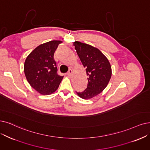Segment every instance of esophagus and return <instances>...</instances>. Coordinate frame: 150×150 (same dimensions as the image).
<instances>
[{
  "label": "esophagus",
  "mask_w": 150,
  "mask_h": 150,
  "mask_svg": "<svg viewBox=\"0 0 150 150\" xmlns=\"http://www.w3.org/2000/svg\"><path fill=\"white\" fill-rule=\"evenodd\" d=\"M72 73H73V71H72L71 69H69V71H68V72L67 74L68 76H71V74H72Z\"/></svg>",
  "instance_id": "1"
}]
</instances>
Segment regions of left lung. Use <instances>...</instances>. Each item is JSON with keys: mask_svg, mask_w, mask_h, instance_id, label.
I'll return each instance as SVG.
<instances>
[{"mask_svg": "<svg viewBox=\"0 0 150 150\" xmlns=\"http://www.w3.org/2000/svg\"><path fill=\"white\" fill-rule=\"evenodd\" d=\"M81 61L86 68L88 84L85 91L76 92L83 99H90L102 92L111 77V64L98 49L91 45L76 41L73 43Z\"/></svg>", "mask_w": 150, "mask_h": 150, "instance_id": "left-lung-1", "label": "left lung"}]
</instances>
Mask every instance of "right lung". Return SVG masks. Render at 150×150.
Here are the masks:
<instances>
[{"instance_id":"obj_1","label":"right lung","mask_w":150,"mask_h":150,"mask_svg":"<svg viewBox=\"0 0 150 150\" xmlns=\"http://www.w3.org/2000/svg\"><path fill=\"white\" fill-rule=\"evenodd\" d=\"M61 40H52L37 47L27 57L24 71L29 83L42 95H50L58 89L63 76L57 74L53 55Z\"/></svg>"}]
</instances>
